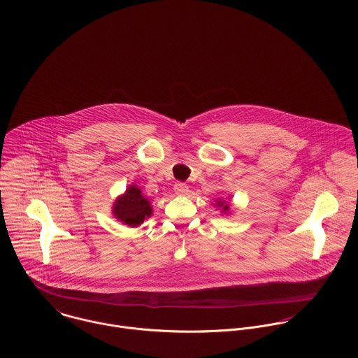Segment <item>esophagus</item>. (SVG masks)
Listing matches in <instances>:
<instances>
[{
  "instance_id": "esophagus-1",
  "label": "esophagus",
  "mask_w": 358,
  "mask_h": 358,
  "mask_svg": "<svg viewBox=\"0 0 358 358\" xmlns=\"http://www.w3.org/2000/svg\"><path fill=\"white\" fill-rule=\"evenodd\" d=\"M173 190L178 196H186L189 193V186L186 183H176L173 186Z\"/></svg>"
}]
</instances>
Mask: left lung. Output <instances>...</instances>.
<instances>
[{"instance_id":"1","label":"left lung","mask_w":358,"mask_h":358,"mask_svg":"<svg viewBox=\"0 0 358 358\" xmlns=\"http://www.w3.org/2000/svg\"><path fill=\"white\" fill-rule=\"evenodd\" d=\"M216 206L219 209H222V213H230V201H226V200H216Z\"/></svg>"}]
</instances>
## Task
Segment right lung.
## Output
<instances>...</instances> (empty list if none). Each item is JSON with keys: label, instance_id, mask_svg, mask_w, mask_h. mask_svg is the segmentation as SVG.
I'll use <instances>...</instances> for the list:
<instances>
[{"label": "right lung", "instance_id": "right-lung-1", "mask_svg": "<svg viewBox=\"0 0 358 358\" xmlns=\"http://www.w3.org/2000/svg\"><path fill=\"white\" fill-rule=\"evenodd\" d=\"M113 216L129 227L141 226L153 215L152 201L143 196L136 185H129L127 190L118 196L111 208Z\"/></svg>", "mask_w": 358, "mask_h": 358}]
</instances>
